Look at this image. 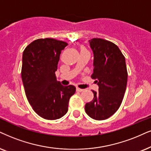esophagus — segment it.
<instances>
[{
	"mask_svg": "<svg viewBox=\"0 0 151 151\" xmlns=\"http://www.w3.org/2000/svg\"><path fill=\"white\" fill-rule=\"evenodd\" d=\"M77 91H78V92H82V91H83V89L79 88L77 87Z\"/></svg>",
	"mask_w": 151,
	"mask_h": 151,
	"instance_id": "1",
	"label": "esophagus"
}]
</instances>
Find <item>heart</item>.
Instances as JSON below:
<instances>
[{"label": "heart", "instance_id": "1", "mask_svg": "<svg viewBox=\"0 0 151 151\" xmlns=\"http://www.w3.org/2000/svg\"><path fill=\"white\" fill-rule=\"evenodd\" d=\"M81 50H86L84 48H81Z\"/></svg>", "mask_w": 151, "mask_h": 151}]
</instances>
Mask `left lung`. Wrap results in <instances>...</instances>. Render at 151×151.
I'll return each instance as SVG.
<instances>
[{
  "mask_svg": "<svg viewBox=\"0 0 151 151\" xmlns=\"http://www.w3.org/2000/svg\"><path fill=\"white\" fill-rule=\"evenodd\" d=\"M93 51V73L98 92L85 105L86 114L93 119L105 120L118 109L127 86V71L125 58L117 45L111 42L93 38L89 40Z\"/></svg>",
  "mask_w": 151,
  "mask_h": 151,
  "instance_id": "8db88e82",
  "label": "left lung"
}]
</instances>
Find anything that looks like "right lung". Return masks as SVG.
I'll return each mask as SVG.
<instances>
[{
    "mask_svg": "<svg viewBox=\"0 0 151 151\" xmlns=\"http://www.w3.org/2000/svg\"><path fill=\"white\" fill-rule=\"evenodd\" d=\"M67 45L53 38L38 39L23 53L22 78L26 98L35 113L45 119H58L66 114L76 91L74 86H63L55 74Z\"/></svg>",
    "mask_w": 151,
    "mask_h": 151,
    "instance_id": "obj_1",
    "label": "right lung"
}]
</instances>
